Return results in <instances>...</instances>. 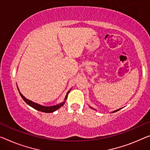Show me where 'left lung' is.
Returning a JSON list of instances; mask_svg holds the SVG:
<instances>
[{
	"label": "left lung",
	"instance_id": "8db88e82",
	"mask_svg": "<svg viewBox=\"0 0 150 150\" xmlns=\"http://www.w3.org/2000/svg\"><path fill=\"white\" fill-rule=\"evenodd\" d=\"M120 109H118V110H115V111H114V112H116V111H118V110H120Z\"/></svg>",
	"mask_w": 150,
	"mask_h": 150
}]
</instances>
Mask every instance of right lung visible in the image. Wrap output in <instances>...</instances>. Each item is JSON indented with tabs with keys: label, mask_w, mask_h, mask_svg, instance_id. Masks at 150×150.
Returning <instances> with one entry per match:
<instances>
[{
	"label": "right lung",
	"mask_w": 150,
	"mask_h": 150,
	"mask_svg": "<svg viewBox=\"0 0 150 150\" xmlns=\"http://www.w3.org/2000/svg\"><path fill=\"white\" fill-rule=\"evenodd\" d=\"M69 92H70V91H68L67 94H66L65 100H66V99H67V98H68V95ZM19 94H20L21 96L22 97V98L23 99L25 102L26 103L27 105H29L30 107H33V109L39 110V111L43 112H54V111H55V110H57L58 109H59V108H60L61 107H62V106L64 105V103H65V102H64L62 103H60V104H59V105L52 106V107H44V106H41L40 105H38V103L32 102V101L28 100V99H27L25 97V96H23V95L21 93H20V92H19Z\"/></svg>",
	"instance_id": "obj_1"
}]
</instances>
